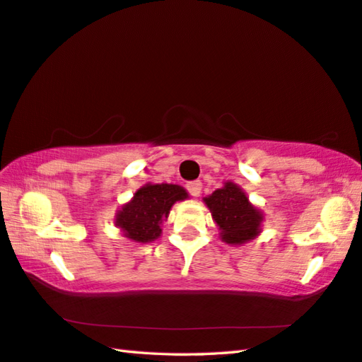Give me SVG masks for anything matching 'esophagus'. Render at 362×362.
I'll list each match as a JSON object with an SVG mask.
<instances>
[{"instance_id": "34e87169", "label": "esophagus", "mask_w": 362, "mask_h": 362, "mask_svg": "<svg viewBox=\"0 0 362 362\" xmlns=\"http://www.w3.org/2000/svg\"><path fill=\"white\" fill-rule=\"evenodd\" d=\"M187 189L188 193L194 196V198H198V196L201 194V189H202V183L199 180H194V182H189L187 183Z\"/></svg>"}]
</instances>
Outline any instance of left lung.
Masks as SVG:
<instances>
[{"label":"left lung","mask_w":362,"mask_h":362,"mask_svg":"<svg viewBox=\"0 0 362 362\" xmlns=\"http://www.w3.org/2000/svg\"><path fill=\"white\" fill-rule=\"evenodd\" d=\"M204 201L220 228L221 239L228 244H244L258 235L262 215L238 185L228 182Z\"/></svg>","instance_id":"left-lung-1"}]
</instances>
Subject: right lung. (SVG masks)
Masks as SVG:
<instances>
[{
    "label": "right lung",
    "instance_id": "1",
    "mask_svg": "<svg viewBox=\"0 0 362 362\" xmlns=\"http://www.w3.org/2000/svg\"><path fill=\"white\" fill-rule=\"evenodd\" d=\"M187 192L179 185L156 183L137 189L131 202L124 204L117 214V226L127 238L136 242H152L161 234V221L168 218L175 201L187 198Z\"/></svg>",
    "mask_w": 362,
    "mask_h": 362
}]
</instances>
